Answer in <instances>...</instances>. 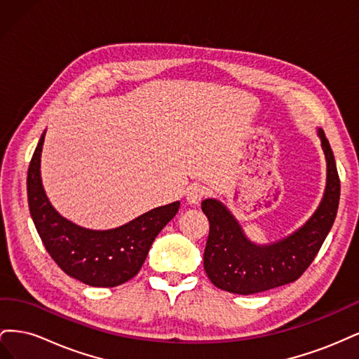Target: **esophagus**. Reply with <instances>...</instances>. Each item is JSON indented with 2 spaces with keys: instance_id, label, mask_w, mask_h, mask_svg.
<instances>
[{
  "instance_id": "34e87169",
  "label": "esophagus",
  "mask_w": 359,
  "mask_h": 359,
  "mask_svg": "<svg viewBox=\"0 0 359 359\" xmlns=\"http://www.w3.org/2000/svg\"><path fill=\"white\" fill-rule=\"evenodd\" d=\"M205 187H202L201 184H191L187 190V202L190 205H198L201 202V199L205 196Z\"/></svg>"
}]
</instances>
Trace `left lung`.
Listing matches in <instances>:
<instances>
[{
  "label": "left lung",
  "instance_id": "obj_1",
  "mask_svg": "<svg viewBox=\"0 0 359 359\" xmlns=\"http://www.w3.org/2000/svg\"><path fill=\"white\" fill-rule=\"evenodd\" d=\"M327 160V187L318 210L298 231L273 244H255L220 201L205 199L202 211L210 220L203 268L212 285L238 295H252L298 280L319 253L335 220L340 178L332 149L318 128Z\"/></svg>",
  "mask_w": 359,
  "mask_h": 359
}]
</instances>
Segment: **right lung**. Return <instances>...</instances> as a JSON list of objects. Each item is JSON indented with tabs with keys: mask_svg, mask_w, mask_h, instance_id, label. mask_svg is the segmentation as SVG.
<instances>
[{
	"mask_svg": "<svg viewBox=\"0 0 359 359\" xmlns=\"http://www.w3.org/2000/svg\"><path fill=\"white\" fill-rule=\"evenodd\" d=\"M43 133L27 177L32 222L50 257L67 276L94 287H115L142 268L156 236L178 212L180 202L151 210L115 229L93 231L72 223L53 208L40 177Z\"/></svg>",
	"mask_w": 359,
	"mask_h": 359,
	"instance_id": "1",
	"label": "right lung"
}]
</instances>
